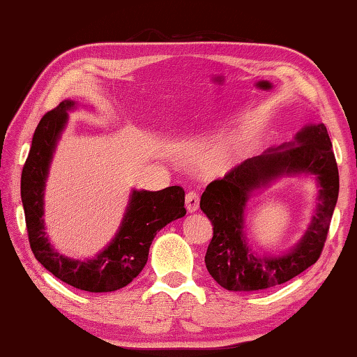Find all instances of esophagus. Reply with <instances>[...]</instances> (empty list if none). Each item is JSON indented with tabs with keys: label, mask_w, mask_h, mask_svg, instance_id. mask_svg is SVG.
Masks as SVG:
<instances>
[{
	"label": "esophagus",
	"mask_w": 357,
	"mask_h": 357,
	"mask_svg": "<svg viewBox=\"0 0 357 357\" xmlns=\"http://www.w3.org/2000/svg\"><path fill=\"white\" fill-rule=\"evenodd\" d=\"M185 206L188 212H196L197 209H199V196H197L195 191H190V193L185 197Z\"/></svg>",
	"instance_id": "1"
}]
</instances>
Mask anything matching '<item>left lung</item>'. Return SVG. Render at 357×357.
Listing matches in <instances>:
<instances>
[{"instance_id":"left-lung-1","label":"left lung","mask_w":357,"mask_h":357,"mask_svg":"<svg viewBox=\"0 0 357 357\" xmlns=\"http://www.w3.org/2000/svg\"><path fill=\"white\" fill-rule=\"evenodd\" d=\"M314 174L320 185L317 212L294 250L282 256H257L243 233L245 206L257 189L289 174ZM338 167L324 124H308L294 142L241 162L213 180L201 196V211L213 227L206 266L223 289L254 292L284 284L314 265L321 257L338 199Z\"/></svg>"}]
</instances>
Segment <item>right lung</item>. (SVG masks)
Wrapping results in <instances>:
<instances>
[{
  "mask_svg": "<svg viewBox=\"0 0 357 357\" xmlns=\"http://www.w3.org/2000/svg\"><path fill=\"white\" fill-rule=\"evenodd\" d=\"M75 105L73 100L60 102L41 118L33 134L20 178L26 231L33 255L60 281L86 292H113L132 282L144 270L156 233L185 215V191L182 186L134 190L118 233L94 259L75 260L59 254L45 231V186L60 134Z\"/></svg>",
  "mask_w": 357,
  "mask_h": 357,
  "instance_id": "right-lung-1",
  "label": "right lung"
}]
</instances>
